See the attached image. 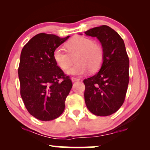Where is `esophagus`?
Wrapping results in <instances>:
<instances>
[{
    "label": "esophagus",
    "instance_id": "esophagus-1",
    "mask_svg": "<svg viewBox=\"0 0 150 150\" xmlns=\"http://www.w3.org/2000/svg\"><path fill=\"white\" fill-rule=\"evenodd\" d=\"M71 80L72 82H76V81H80V79L79 78H75V77H71Z\"/></svg>",
    "mask_w": 150,
    "mask_h": 150
}]
</instances>
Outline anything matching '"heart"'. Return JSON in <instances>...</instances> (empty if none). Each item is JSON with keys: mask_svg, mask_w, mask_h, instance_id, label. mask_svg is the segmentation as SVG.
Here are the masks:
<instances>
[{"mask_svg": "<svg viewBox=\"0 0 150 150\" xmlns=\"http://www.w3.org/2000/svg\"><path fill=\"white\" fill-rule=\"evenodd\" d=\"M67 52L64 49L57 48L53 52V59L63 70H66L72 64L71 57H75L76 64L66 71L69 76H81L89 70L93 72L101 67L104 60V50L91 39L77 36L65 44Z\"/></svg>", "mask_w": 150, "mask_h": 150, "instance_id": "b5f03b06", "label": "heart"}]
</instances>
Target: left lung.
I'll list each match as a JSON object with an SVG mask.
<instances>
[{
  "mask_svg": "<svg viewBox=\"0 0 150 150\" xmlns=\"http://www.w3.org/2000/svg\"><path fill=\"white\" fill-rule=\"evenodd\" d=\"M85 33L96 37L104 50L100 70L83 81L86 106L96 115H110L122 106L129 83V59L124 40L106 25L91 28Z\"/></svg>",
  "mask_w": 150,
  "mask_h": 150,
  "instance_id": "8db88e82",
  "label": "left lung"
}]
</instances>
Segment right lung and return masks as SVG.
<instances>
[{
	"mask_svg": "<svg viewBox=\"0 0 150 150\" xmlns=\"http://www.w3.org/2000/svg\"><path fill=\"white\" fill-rule=\"evenodd\" d=\"M69 38L42 33L30 39L22 50L18 68L20 94L28 112L41 121L53 120L63 113L72 87L69 76L53 59L55 49Z\"/></svg>",
	"mask_w": 150,
	"mask_h": 150,
	"instance_id": "right-lung-1",
	"label": "right lung"
}]
</instances>
